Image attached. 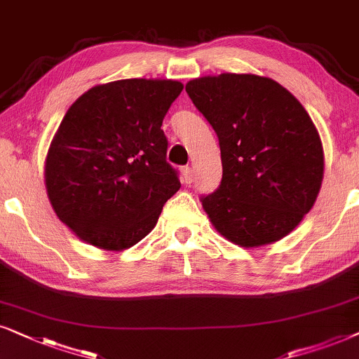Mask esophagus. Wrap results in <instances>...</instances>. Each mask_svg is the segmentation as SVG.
<instances>
[{
	"mask_svg": "<svg viewBox=\"0 0 359 359\" xmlns=\"http://www.w3.org/2000/svg\"><path fill=\"white\" fill-rule=\"evenodd\" d=\"M182 175H184L185 184H192V180H194V169H192V167H189V165L184 167Z\"/></svg>",
	"mask_w": 359,
	"mask_h": 359,
	"instance_id": "esophagus-1",
	"label": "esophagus"
}]
</instances>
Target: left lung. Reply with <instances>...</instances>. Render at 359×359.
Wrapping results in <instances>:
<instances>
[{"instance_id": "left-lung-1", "label": "left lung", "mask_w": 359, "mask_h": 359, "mask_svg": "<svg viewBox=\"0 0 359 359\" xmlns=\"http://www.w3.org/2000/svg\"><path fill=\"white\" fill-rule=\"evenodd\" d=\"M185 92L222 151V184L202 197L210 222L243 248L287 236L323 180V147L309 113L283 85L252 74L200 76Z\"/></svg>"}]
</instances>
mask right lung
<instances>
[{
    "instance_id": "add662e5",
    "label": "right lung",
    "mask_w": 359,
    "mask_h": 359,
    "mask_svg": "<svg viewBox=\"0 0 359 359\" xmlns=\"http://www.w3.org/2000/svg\"><path fill=\"white\" fill-rule=\"evenodd\" d=\"M182 88L177 80H116L67 109L44 177L55 215L80 240L123 251L156 226L180 189L161 126Z\"/></svg>"
}]
</instances>
